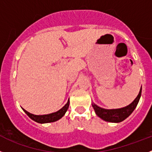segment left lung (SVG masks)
<instances>
[{
	"label": "left lung",
	"mask_w": 152,
	"mask_h": 152,
	"mask_svg": "<svg viewBox=\"0 0 152 152\" xmlns=\"http://www.w3.org/2000/svg\"><path fill=\"white\" fill-rule=\"evenodd\" d=\"M142 94V87L140 88V93L136 97L135 100L132 102L130 105L123 107L121 109H114V110H106L97 106L94 103H92L94 110L95 111V113L98 117L102 118L103 120L109 122L118 123L124 121V119L127 118L130 114H131L135 108L137 107V104L139 103L140 97Z\"/></svg>",
	"instance_id": "8db88e82"
}]
</instances>
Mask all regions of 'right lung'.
<instances>
[{
    "instance_id": "add662e5",
    "label": "right lung",
    "mask_w": 152,
    "mask_h": 152,
    "mask_svg": "<svg viewBox=\"0 0 152 152\" xmlns=\"http://www.w3.org/2000/svg\"><path fill=\"white\" fill-rule=\"evenodd\" d=\"M69 100H68L67 103L65 104L64 106H63L60 110L55 112V113H50V114L48 115H37L31 114V113H28V111H26L25 110L22 109L24 110L25 113L29 116L30 118H31L32 120H34V121L37 123H40V124H44V123H49V122H54V121H56L59 119L61 118L64 114L66 113V110L69 108Z\"/></svg>"
}]
</instances>
